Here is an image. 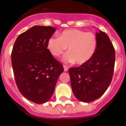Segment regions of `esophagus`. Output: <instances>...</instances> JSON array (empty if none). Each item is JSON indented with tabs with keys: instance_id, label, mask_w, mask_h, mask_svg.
Returning a JSON list of instances; mask_svg holds the SVG:
<instances>
[{
	"instance_id": "34e87169",
	"label": "esophagus",
	"mask_w": 126,
	"mask_h": 126,
	"mask_svg": "<svg viewBox=\"0 0 126 126\" xmlns=\"http://www.w3.org/2000/svg\"><path fill=\"white\" fill-rule=\"evenodd\" d=\"M63 68H64V71H68V67L66 66L65 65H63Z\"/></svg>"
}]
</instances>
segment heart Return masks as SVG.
<instances>
[{"instance_id": "obj_1", "label": "heart", "mask_w": 126, "mask_h": 126, "mask_svg": "<svg viewBox=\"0 0 126 126\" xmlns=\"http://www.w3.org/2000/svg\"><path fill=\"white\" fill-rule=\"evenodd\" d=\"M97 46L96 35L78 29L63 31L49 39L47 47L52 55L59 57L68 47V52L63 57L64 63L83 64L93 57Z\"/></svg>"}]
</instances>
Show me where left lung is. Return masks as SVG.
<instances>
[{"label": "left lung", "instance_id": "obj_1", "mask_svg": "<svg viewBox=\"0 0 126 126\" xmlns=\"http://www.w3.org/2000/svg\"><path fill=\"white\" fill-rule=\"evenodd\" d=\"M97 46L93 57L87 63L69 69L72 92L77 99L90 102L102 96L113 76L115 50L109 36L96 33Z\"/></svg>", "mask_w": 126, "mask_h": 126}]
</instances>
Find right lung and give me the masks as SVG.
I'll use <instances>...</instances> for the list:
<instances>
[{
  "label": "right lung",
  "instance_id": "1",
  "mask_svg": "<svg viewBox=\"0 0 126 126\" xmlns=\"http://www.w3.org/2000/svg\"><path fill=\"white\" fill-rule=\"evenodd\" d=\"M56 29L35 25L20 34L11 52L16 85L21 94L36 104L49 101L64 68L47 49V41Z\"/></svg>",
  "mask_w": 126,
  "mask_h": 126
}]
</instances>
